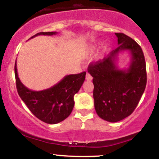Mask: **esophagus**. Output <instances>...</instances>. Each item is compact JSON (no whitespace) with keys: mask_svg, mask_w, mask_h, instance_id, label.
I'll list each match as a JSON object with an SVG mask.
<instances>
[{"mask_svg":"<svg viewBox=\"0 0 159 159\" xmlns=\"http://www.w3.org/2000/svg\"><path fill=\"white\" fill-rule=\"evenodd\" d=\"M92 79H93V77L89 73L86 74V80H87V81H91Z\"/></svg>","mask_w":159,"mask_h":159,"instance_id":"obj_1","label":"esophagus"}]
</instances>
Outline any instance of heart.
I'll use <instances>...</instances> for the list:
<instances>
[{
	"label": "heart",
	"instance_id": "obj_1",
	"mask_svg": "<svg viewBox=\"0 0 159 159\" xmlns=\"http://www.w3.org/2000/svg\"><path fill=\"white\" fill-rule=\"evenodd\" d=\"M97 47H98V43L90 45V47H89V52H90V53L94 52L96 50V48H97Z\"/></svg>",
	"mask_w": 159,
	"mask_h": 159
}]
</instances>
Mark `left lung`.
<instances>
[{"mask_svg":"<svg viewBox=\"0 0 159 159\" xmlns=\"http://www.w3.org/2000/svg\"><path fill=\"white\" fill-rule=\"evenodd\" d=\"M118 45L102 61L91 63L88 72L94 85L93 98L100 118L116 123L132 114L147 85V70L143 51L138 43L122 33H116ZM128 50L129 68L120 70L116 61L119 53Z\"/></svg>","mask_w":159,"mask_h":159,"instance_id":"1","label":"left lung"}]
</instances>
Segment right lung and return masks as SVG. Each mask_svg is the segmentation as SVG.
Listing matches in <instances>:
<instances>
[{"mask_svg": "<svg viewBox=\"0 0 159 159\" xmlns=\"http://www.w3.org/2000/svg\"><path fill=\"white\" fill-rule=\"evenodd\" d=\"M57 32H40L39 35L52 36ZM30 38V39H31ZM86 72L66 75L61 81L46 90L34 91L28 89L20 81L15 63L16 88L20 98L34 116L48 124H56L66 119L72 113L77 93L85 80Z\"/></svg>", "mask_w": 159, "mask_h": 159, "instance_id": "add662e5", "label": "right lung"}]
</instances>
